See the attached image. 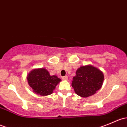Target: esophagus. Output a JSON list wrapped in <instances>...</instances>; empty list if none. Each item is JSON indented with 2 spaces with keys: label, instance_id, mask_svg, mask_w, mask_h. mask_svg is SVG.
<instances>
[{
  "label": "esophagus",
  "instance_id": "esophagus-1",
  "mask_svg": "<svg viewBox=\"0 0 127 127\" xmlns=\"http://www.w3.org/2000/svg\"><path fill=\"white\" fill-rule=\"evenodd\" d=\"M62 79H63L64 80H67V79H68V77H67V75H66V76H64V77H62Z\"/></svg>",
  "mask_w": 127,
  "mask_h": 127
}]
</instances>
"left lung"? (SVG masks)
<instances>
[{
	"mask_svg": "<svg viewBox=\"0 0 127 127\" xmlns=\"http://www.w3.org/2000/svg\"><path fill=\"white\" fill-rule=\"evenodd\" d=\"M103 81V72L92 65L88 64L77 69L71 85L77 95L87 98L101 88Z\"/></svg>",
	"mask_w": 127,
	"mask_h": 127,
	"instance_id": "8db88e82",
	"label": "left lung"
}]
</instances>
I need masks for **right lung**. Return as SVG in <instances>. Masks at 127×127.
Wrapping results in <instances>:
<instances>
[{
  "mask_svg": "<svg viewBox=\"0 0 127 127\" xmlns=\"http://www.w3.org/2000/svg\"><path fill=\"white\" fill-rule=\"evenodd\" d=\"M29 87L34 93L40 96L51 95L56 85L61 81L56 75H51L43 67L34 69L27 75Z\"/></svg>",
  "mask_w": 127,
  "mask_h": 127,
  "instance_id": "1",
  "label": "right lung"
}]
</instances>
